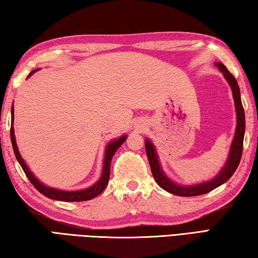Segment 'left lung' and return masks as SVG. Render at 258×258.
Here are the masks:
<instances>
[{
    "instance_id": "1",
    "label": "left lung",
    "mask_w": 258,
    "mask_h": 258,
    "mask_svg": "<svg viewBox=\"0 0 258 258\" xmlns=\"http://www.w3.org/2000/svg\"><path fill=\"white\" fill-rule=\"evenodd\" d=\"M216 66L219 69L222 73L223 77H225L227 83L230 85V89L232 92V96H234L235 102V109H236V118H237V124H236V131L234 139H232L229 154H228V158L226 160L223 167L220 169L215 177L209 179V181L192 184V185H182L174 182L173 179L169 178L166 174H165L164 169L160 165L158 155L155 148L154 144L150 142L148 138L145 140V148L146 153H147V157L150 164V168H152L153 176L155 181L157 182L158 185L165 191H167L175 196L178 197H196L201 196V194H206L208 192L212 191L216 187L222 185L229 179L232 174L239 165L241 154H242V144H244V136H245V112L244 108H242L241 99H240V91L239 86H238L237 81L234 76H232L229 71L226 69V66L221 64V62H216Z\"/></svg>"
}]
</instances>
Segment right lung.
<instances>
[{
  "mask_svg": "<svg viewBox=\"0 0 258 258\" xmlns=\"http://www.w3.org/2000/svg\"><path fill=\"white\" fill-rule=\"evenodd\" d=\"M40 69H37L35 71H32L30 74H29L28 79L30 77L33 73H36ZM13 122H14V108L12 105L11 109V131H10V135H11V143H12V147H13V152L14 155H16V158L18 159L19 164L21 165V167L23 169V172L26 173L27 177L29 178V181L32 183V185L35 186L39 192L43 196L51 199V200H57V201H64V202H79V201H87L91 200L95 197H98L100 193L103 192V189L105 186L108 185L109 182V177H110V165H111V160H112L113 155L115 154L116 150L122 145L125 139H127L128 136L123 135L121 136L120 138L114 139L112 142H110L105 147V153H104V159H103V167H102V174L100 178L94 183L93 185H91L90 187L84 188V189H79V191H65V189H59V188H55V187H50L48 185H45V184L41 183L39 179L35 176L30 169H29L28 165L24 162L20 152H19V148L17 146L16 142V135H14V127H13Z\"/></svg>",
  "mask_w": 258,
  "mask_h": 258,
  "instance_id": "obj_1",
  "label": "right lung"
}]
</instances>
